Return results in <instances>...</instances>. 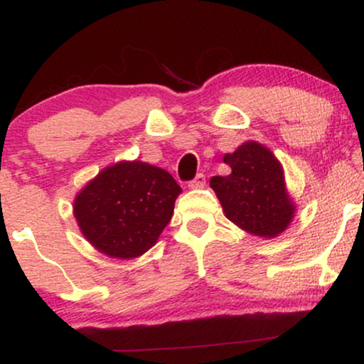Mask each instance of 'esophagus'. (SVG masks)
<instances>
[{
  "mask_svg": "<svg viewBox=\"0 0 364 364\" xmlns=\"http://www.w3.org/2000/svg\"><path fill=\"white\" fill-rule=\"evenodd\" d=\"M205 186V176H203L202 173L196 174V176L191 179L190 183H188V188H191V190H200V188Z\"/></svg>",
  "mask_w": 364,
  "mask_h": 364,
  "instance_id": "1",
  "label": "esophagus"
}]
</instances>
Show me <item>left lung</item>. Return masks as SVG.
Here are the masks:
<instances>
[{"instance_id": "1", "label": "left lung", "mask_w": 364, "mask_h": 364, "mask_svg": "<svg viewBox=\"0 0 364 364\" xmlns=\"http://www.w3.org/2000/svg\"><path fill=\"white\" fill-rule=\"evenodd\" d=\"M224 162L231 174L214 176L210 188L225 217L260 237H275L286 231L296 207L287 195L281 162L274 154L257 141H246L232 154H225Z\"/></svg>"}]
</instances>
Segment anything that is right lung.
Wrapping results in <instances>:
<instances>
[{"mask_svg":"<svg viewBox=\"0 0 364 364\" xmlns=\"http://www.w3.org/2000/svg\"><path fill=\"white\" fill-rule=\"evenodd\" d=\"M181 186L168 171L140 161L102 169L75 198L73 214L85 240L112 258L129 260L157 243Z\"/></svg>","mask_w":364,"mask_h":364,"instance_id":"1","label":"right lung"}]
</instances>
